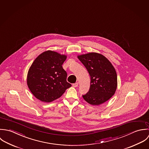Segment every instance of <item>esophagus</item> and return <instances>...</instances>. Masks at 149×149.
Returning <instances> with one entry per match:
<instances>
[{
    "mask_svg": "<svg viewBox=\"0 0 149 149\" xmlns=\"http://www.w3.org/2000/svg\"><path fill=\"white\" fill-rule=\"evenodd\" d=\"M72 86H73L74 87H75V88H77V87L78 86V82H76V83H75V84H72Z\"/></svg>",
    "mask_w": 149,
    "mask_h": 149,
    "instance_id": "34e87169",
    "label": "esophagus"
}]
</instances>
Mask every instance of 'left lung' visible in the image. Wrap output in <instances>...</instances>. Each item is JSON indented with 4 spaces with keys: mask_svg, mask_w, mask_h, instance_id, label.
Instances as JSON below:
<instances>
[{
    "mask_svg": "<svg viewBox=\"0 0 149 149\" xmlns=\"http://www.w3.org/2000/svg\"><path fill=\"white\" fill-rule=\"evenodd\" d=\"M90 77L89 91L82 95L91 105H98L108 101L117 88V74L111 63L103 55L89 53L78 56Z\"/></svg>",
    "mask_w": 149,
    "mask_h": 149,
    "instance_id": "obj_1",
    "label": "left lung"
}]
</instances>
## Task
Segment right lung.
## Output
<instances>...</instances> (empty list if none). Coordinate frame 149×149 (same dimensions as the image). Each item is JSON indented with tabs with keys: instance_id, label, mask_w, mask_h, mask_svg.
I'll list each match as a JSON object with an SVG mask.
<instances>
[{
	"instance_id": "add662e5",
	"label": "right lung",
	"mask_w": 149,
	"mask_h": 149,
	"mask_svg": "<svg viewBox=\"0 0 149 149\" xmlns=\"http://www.w3.org/2000/svg\"><path fill=\"white\" fill-rule=\"evenodd\" d=\"M66 58L56 52L47 51L34 60L28 73L27 84L37 99L50 102L71 86L67 82V74L62 67Z\"/></svg>"
}]
</instances>
